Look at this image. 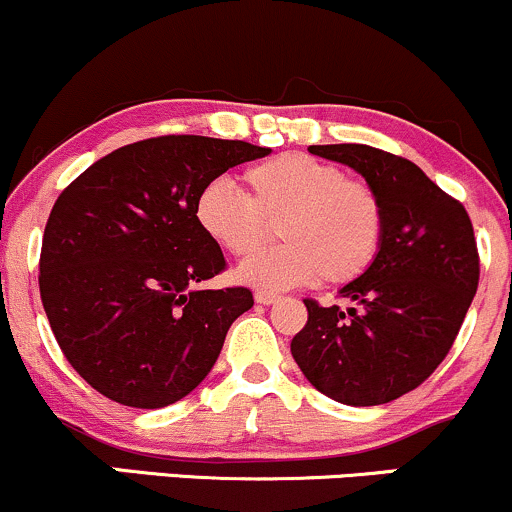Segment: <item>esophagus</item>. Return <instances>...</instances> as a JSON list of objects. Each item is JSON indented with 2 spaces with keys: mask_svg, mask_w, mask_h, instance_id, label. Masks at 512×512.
<instances>
[{
  "mask_svg": "<svg viewBox=\"0 0 512 512\" xmlns=\"http://www.w3.org/2000/svg\"><path fill=\"white\" fill-rule=\"evenodd\" d=\"M254 300H256L258 304H273V302H278L280 297L273 295V292H256Z\"/></svg>",
  "mask_w": 512,
  "mask_h": 512,
  "instance_id": "1",
  "label": "esophagus"
}]
</instances>
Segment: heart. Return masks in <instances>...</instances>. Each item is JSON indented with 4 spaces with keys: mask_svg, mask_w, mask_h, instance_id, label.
I'll return each mask as SVG.
<instances>
[{
    "mask_svg": "<svg viewBox=\"0 0 512 512\" xmlns=\"http://www.w3.org/2000/svg\"><path fill=\"white\" fill-rule=\"evenodd\" d=\"M249 195L215 179L200 188L193 215L198 227L232 256L256 251L278 220L283 244L249 256L237 268L241 283L287 290L317 275L350 283L372 266L384 239L380 193L350 179L336 164L302 152L275 154L246 169Z\"/></svg>",
    "mask_w": 512,
    "mask_h": 512,
    "instance_id": "obj_1",
    "label": "heart"
}]
</instances>
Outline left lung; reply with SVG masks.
<instances>
[{"mask_svg": "<svg viewBox=\"0 0 512 512\" xmlns=\"http://www.w3.org/2000/svg\"><path fill=\"white\" fill-rule=\"evenodd\" d=\"M380 193L384 239L372 266L338 290L346 309L304 300L309 319L290 350L333 401L377 406L426 382L455 343L479 285L474 227L416 164L367 145H312Z\"/></svg>", "mask_w": 512, "mask_h": 512, "instance_id": "left-lung-1", "label": "left lung"}]
</instances>
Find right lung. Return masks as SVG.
<instances>
[{"label":"right lung","mask_w":512,"mask_h":512,"mask_svg":"<svg viewBox=\"0 0 512 512\" xmlns=\"http://www.w3.org/2000/svg\"><path fill=\"white\" fill-rule=\"evenodd\" d=\"M271 154L241 140L164 135L106 154L48 217L40 300L62 353L96 392L162 409L208 377L246 287L203 290L225 271L195 198L232 166Z\"/></svg>","instance_id":"add662e5"}]
</instances>
